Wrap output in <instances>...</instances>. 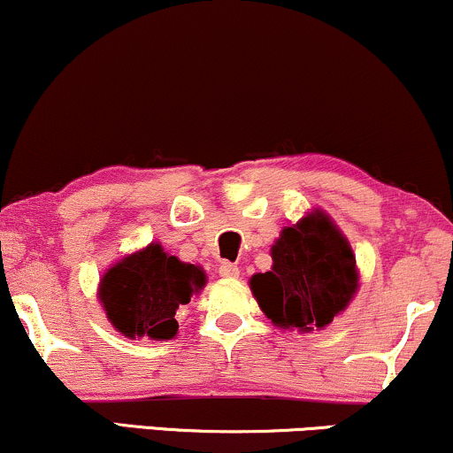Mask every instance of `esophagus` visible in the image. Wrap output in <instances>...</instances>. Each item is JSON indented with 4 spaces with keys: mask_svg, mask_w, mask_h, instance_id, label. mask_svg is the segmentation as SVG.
Here are the masks:
<instances>
[{
    "mask_svg": "<svg viewBox=\"0 0 453 453\" xmlns=\"http://www.w3.org/2000/svg\"><path fill=\"white\" fill-rule=\"evenodd\" d=\"M219 274H221V277H226V279H236L238 274H241V270H238L236 264L223 262L219 266Z\"/></svg>",
    "mask_w": 453,
    "mask_h": 453,
    "instance_id": "obj_1",
    "label": "esophagus"
}]
</instances>
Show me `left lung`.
I'll return each instance as SVG.
<instances>
[{
  "instance_id": "obj_1",
  "label": "left lung",
  "mask_w": 453,
  "mask_h": 453,
  "mask_svg": "<svg viewBox=\"0 0 453 453\" xmlns=\"http://www.w3.org/2000/svg\"><path fill=\"white\" fill-rule=\"evenodd\" d=\"M356 288L349 242L321 211L285 227L273 244V270L251 277L253 296L273 324L303 332L330 324Z\"/></svg>"
}]
</instances>
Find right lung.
I'll return each mask as SVG.
<instances>
[{
	"mask_svg": "<svg viewBox=\"0 0 453 453\" xmlns=\"http://www.w3.org/2000/svg\"><path fill=\"white\" fill-rule=\"evenodd\" d=\"M204 283L202 268L168 256L159 244H149L104 274L100 300L121 334L168 341L179 330L176 309L189 303Z\"/></svg>",
	"mask_w": 453,
	"mask_h": 453,
	"instance_id": "add662e5",
	"label": "right lung"
}]
</instances>
